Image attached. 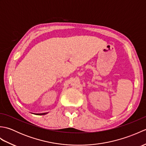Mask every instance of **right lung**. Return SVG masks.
<instances>
[{
  "label": "right lung",
  "instance_id": "1",
  "mask_svg": "<svg viewBox=\"0 0 146 146\" xmlns=\"http://www.w3.org/2000/svg\"><path fill=\"white\" fill-rule=\"evenodd\" d=\"M47 113H37L36 115H45Z\"/></svg>",
  "mask_w": 146,
  "mask_h": 146
}]
</instances>
